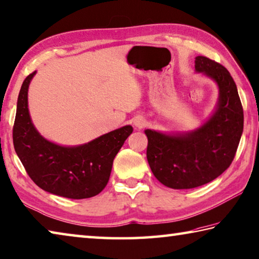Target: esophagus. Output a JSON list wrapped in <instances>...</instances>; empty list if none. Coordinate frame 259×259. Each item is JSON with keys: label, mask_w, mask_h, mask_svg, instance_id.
Listing matches in <instances>:
<instances>
[{"label": "esophagus", "mask_w": 259, "mask_h": 259, "mask_svg": "<svg viewBox=\"0 0 259 259\" xmlns=\"http://www.w3.org/2000/svg\"><path fill=\"white\" fill-rule=\"evenodd\" d=\"M135 125H136V126H138V128H142V126L144 125V121H143V120H138V121H136V122H135Z\"/></svg>", "instance_id": "obj_1"}]
</instances>
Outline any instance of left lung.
<instances>
[{"label":"left lung","mask_w":259,"mask_h":259,"mask_svg":"<svg viewBox=\"0 0 259 259\" xmlns=\"http://www.w3.org/2000/svg\"><path fill=\"white\" fill-rule=\"evenodd\" d=\"M197 72L218 83V107L200 128L166 135L147 129V161L153 175L172 189H191L214 179L231 165L243 131V110L231 74L206 56L195 60Z\"/></svg>","instance_id":"8db88e82"}]
</instances>
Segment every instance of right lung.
<instances>
[{
  "mask_svg": "<svg viewBox=\"0 0 259 259\" xmlns=\"http://www.w3.org/2000/svg\"><path fill=\"white\" fill-rule=\"evenodd\" d=\"M22 82L13 124V145L28 176L41 189L65 198L83 199L100 194L107 185L115 155L133 126L124 125L87 144L65 147L41 137L30 120L28 87Z\"/></svg>",
  "mask_w": 259,
  "mask_h": 259,
  "instance_id": "add662e5",
  "label": "right lung"
}]
</instances>
